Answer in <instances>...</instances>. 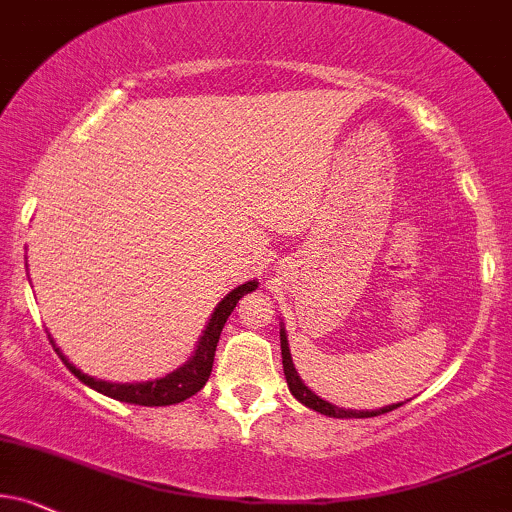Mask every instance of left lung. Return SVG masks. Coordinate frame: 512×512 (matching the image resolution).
<instances>
[{"label": "left lung", "instance_id": "1", "mask_svg": "<svg viewBox=\"0 0 512 512\" xmlns=\"http://www.w3.org/2000/svg\"><path fill=\"white\" fill-rule=\"evenodd\" d=\"M280 346H282V368H285V377H287L289 391H292V394L301 403H304V406L318 410V413L330 415V418H375V415L389 413V410L403 406V403H396V406H384L380 410H344V408L332 406V403H327V401L320 399V396H315L313 391L308 389L304 382H301V377L296 375V368H294V363H292V353H289V344H287L285 330H280Z\"/></svg>", "mask_w": 512, "mask_h": 512}]
</instances>
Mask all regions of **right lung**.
<instances>
[{
	"label": "right lung",
	"mask_w": 512,
	"mask_h": 512,
	"mask_svg": "<svg viewBox=\"0 0 512 512\" xmlns=\"http://www.w3.org/2000/svg\"><path fill=\"white\" fill-rule=\"evenodd\" d=\"M258 287V282H246V285H239L237 289H232L230 294L220 301L216 311H213L211 320H208L204 334H201L197 351L189 361L178 368L170 375L161 377V380L154 382H140V384H116V382H104V380H94V377L80 372L75 365H71L66 358L61 356V361L66 363V368L78 377L80 382H85L87 387L97 389L99 394L111 396L116 401H125V403H137V406H173V403H180L194 396L197 391L204 387L211 377V368H213V356H216V346L220 339V332L230 318V313L235 311L237 301L242 299L244 294L254 292ZM59 351V349H56Z\"/></svg>",
	"instance_id": "add662e5"
}]
</instances>
